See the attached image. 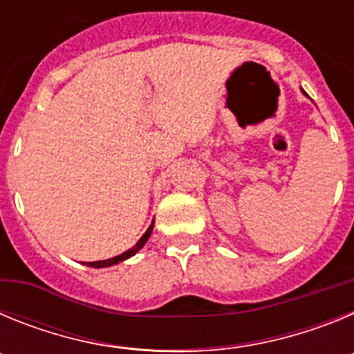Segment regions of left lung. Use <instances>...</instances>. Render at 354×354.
I'll return each mask as SVG.
<instances>
[{
	"instance_id": "8db88e82",
	"label": "left lung",
	"mask_w": 354,
	"mask_h": 354,
	"mask_svg": "<svg viewBox=\"0 0 354 354\" xmlns=\"http://www.w3.org/2000/svg\"><path fill=\"white\" fill-rule=\"evenodd\" d=\"M301 92H303V95H306V92H305V90H303V88H301ZM306 97H308V95H306Z\"/></svg>"
}]
</instances>
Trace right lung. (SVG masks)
<instances>
[{
    "mask_svg": "<svg viewBox=\"0 0 354 354\" xmlns=\"http://www.w3.org/2000/svg\"><path fill=\"white\" fill-rule=\"evenodd\" d=\"M152 228H154V220H152L150 227L147 228V232L140 237V241L133 246V248H129L127 252L120 253V255H117V257H113V259H106V261H97V262H86V266H90V268H109V266H115V264H118V262L127 261V259L133 257V255H136V253L143 248V245H145L147 241H149L150 234H152Z\"/></svg>",
    "mask_w": 354,
    "mask_h": 354,
    "instance_id": "add662e5",
    "label": "right lung"
}]
</instances>
